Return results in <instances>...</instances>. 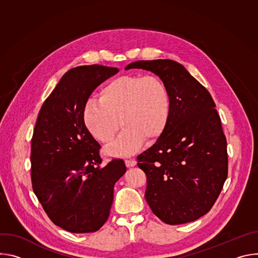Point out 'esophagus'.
<instances>
[{
    "instance_id": "1",
    "label": "esophagus",
    "mask_w": 258,
    "mask_h": 258,
    "mask_svg": "<svg viewBox=\"0 0 258 258\" xmlns=\"http://www.w3.org/2000/svg\"><path fill=\"white\" fill-rule=\"evenodd\" d=\"M137 164V161L135 160V159H126L125 160V165L127 166V167H133V166H135Z\"/></svg>"
}]
</instances>
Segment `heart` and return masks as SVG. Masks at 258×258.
<instances>
[{"label":"heart","mask_w":258,"mask_h":258,"mask_svg":"<svg viewBox=\"0 0 258 258\" xmlns=\"http://www.w3.org/2000/svg\"><path fill=\"white\" fill-rule=\"evenodd\" d=\"M170 111L169 91L158 77L122 76L103 87L100 100L87 102L84 122L104 145L114 142L122 124L119 139L107 153L128 155L140 148L144 140L153 141L162 135Z\"/></svg>","instance_id":"heart-1"}]
</instances>
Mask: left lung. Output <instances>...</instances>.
<instances>
[{"mask_svg": "<svg viewBox=\"0 0 258 258\" xmlns=\"http://www.w3.org/2000/svg\"><path fill=\"white\" fill-rule=\"evenodd\" d=\"M158 76L171 100L168 123L156 143L137 157L146 173L145 198L167 225L193 222L215 203L228 177L227 139L209 92L181 64L137 61Z\"/></svg>", "mask_w": 258, "mask_h": 258, "instance_id": "obj_1", "label": "left lung"}]
</instances>
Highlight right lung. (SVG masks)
Wrapping results in <instances>:
<instances>
[{"instance_id": "add662e5", "label": "right lung", "mask_w": 258, "mask_h": 258, "mask_svg": "<svg viewBox=\"0 0 258 258\" xmlns=\"http://www.w3.org/2000/svg\"><path fill=\"white\" fill-rule=\"evenodd\" d=\"M118 72L116 67L71 68L44 102L31 138L32 190L56 226L76 234L97 232L108 219L115 182L124 161L101 165L100 144L84 122L94 90Z\"/></svg>"}]
</instances>
